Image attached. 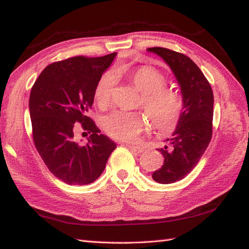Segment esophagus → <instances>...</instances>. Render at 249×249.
<instances>
[{"mask_svg": "<svg viewBox=\"0 0 249 249\" xmlns=\"http://www.w3.org/2000/svg\"><path fill=\"white\" fill-rule=\"evenodd\" d=\"M128 147H129V150L131 151V152H135V153H137V154H140V153H142L144 151V149L143 147H140V146H135V145H128Z\"/></svg>", "mask_w": 249, "mask_h": 249, "instance_id": "34e87169", "label": "esophagus"}]
</instances>
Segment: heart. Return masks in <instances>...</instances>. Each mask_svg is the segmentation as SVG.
I'll return each mask as SVG.
<instances>
[{"instance_id": "1", "label": "heart", "mask_w": 249, "mask_h": 249, "mask_svg": "<svg viewBox=\"0 0 249 249\" xmlns=\"http://www.w3.org/2000/svg\"><path fill=\"white\" fill-rule=\"evenodd\" d=\"M130 81L142 93L141 103L157 128L169 129L176 124L182 109V99L173 89L163 88L166 78L150 66L137 68L130 73ZM116 77L112 71L103 73L94 89L95 102L100 108L109 105ZM144 116L140 112L116 110L105 116L102 126L110 138L123 142H135L144 127Z\"/></svg>"}]
</instances>
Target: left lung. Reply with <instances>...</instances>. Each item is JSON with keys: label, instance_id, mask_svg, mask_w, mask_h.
Masks as SVG:
<instances>
[{"label": "left lung", "instance_id": "8db88e82", "mask_svg": "<svg viewBox=\"0 0 249 249\" xmlns=\"http://www.w3.org/2000/svg\"><path fill=\"white\" fill-rule=\"evenodd\" d=\"M170 67L182 95V110L172 133L170 147L157 149L165 157L161 168L152 178L160 184H171L184 178L199 162L212 137L213 91L203 72L192 59L160 47L146 49Z\"/></svg>", "mask_w": 249, "mask_h": 249}]
</instances>
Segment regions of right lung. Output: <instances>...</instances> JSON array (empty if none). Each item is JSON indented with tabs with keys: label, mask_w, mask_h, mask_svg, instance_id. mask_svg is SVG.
<instances>
[{
	"label": "right lung",
	"mask_w": 249,
	"mask_h": 249,
	"mask_svg": "<svg viewBox=\"0 0 249 249\" xmlns=\"http://www.w3.org/2000/svg\"><path fill=\"white\" fill-rule=\"evenodd\" d=\"M115 55L116 52L99 57L75 56L52 63L31 89L29 107L35 146L51 173L66 184L93 183L116 147L88 116L95 86ZM80 128L91 134L84 145L75 139Z\"/></svg>",
	"instance_id": "right-lung-1"
}]
</instances>
